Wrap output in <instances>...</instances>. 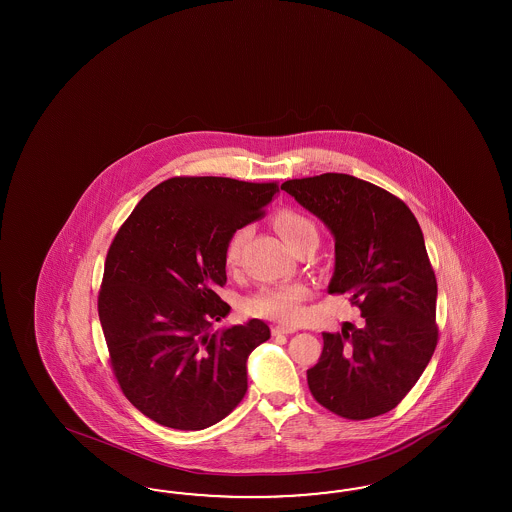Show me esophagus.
Wrapping results in <instances>:
<instances>
[{"label": "esophagus", "instance_id": "esophagus-1", "mask_svg": "<svg viewBox=\"0 0 512 512\" xmlns=\"http://www.w3.org/2000/svg\"><path fill=\"white\" fill-rule=\"evenodd\" d=\"M293 332H296L295 328H289V326H274L272 328V336H276V338H279V336H287V334H293Z\"/></svg>", "mask_w": 512, "mask_h": 512}]
</instances>
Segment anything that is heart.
Returning a JSON list of instances; mask_svg holds the SVG:
<instances>
[{"instance_id": "1", "label": "heart", "mask_w": 512, "mask_h": 512, "mask_svg": "<svg viewBox=\"0 0 512 512\" xmlns=\"http://www.w3.org/2000/svg\"><path fill=\"white\" fill-rule=\"evenodd\" d=\"M272 225L276 233L295 249L306 238H317V227L313 225L310 217L296 212L293 208H279L272 216ZM248 227H238L229 234L225 249H223V261L227 268H236L242 257V249L248 240ZM310 287L306 283H281L270 285L249 296L244 304V310L253 317H263L283 325H296L304 319L306 308L304 302L310 298Z\"/></svg>"}]
</instances>
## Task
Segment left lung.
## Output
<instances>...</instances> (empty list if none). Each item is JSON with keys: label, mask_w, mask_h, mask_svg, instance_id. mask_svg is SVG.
<instances>
[{"label": "left lung", "mask_w": 512, "mask_h": 512, "mask_svg": "<svg viewBox=\"0 0 512 512\" xmlns=\"http://www.w3.org/2000/svg\"><path fill=\"white\" fill-rule=\"evenodd\" d=\"M334 234L330 295H349L362 326L323 332V353L308 370L317 403L334 415H385L415 387L439 340L437 281L419 221L383 187L326 172L281 184Z\"/></svg>", "instance_id": "1"}]
</instances>
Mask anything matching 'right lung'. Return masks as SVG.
Wrapping results in <instances>:
<instances>
[{"instance_id":"1","label":"right lung","mask_w":512,"mask_h":512,"mask_svg":"<svg viewBox=\"0 0 512 512\" xmlns=\"http://www.w3.org/2000/svg\"><path fill=\"white\" fill-rule=\"evenodd\" d=\"M278 182L174 176L142 197L110 244L99 321L112 373L142 415L174 430L225 419L248 390L246 360L270 338L259 319L210 334L231 306L229 234L263 216Z\"/></svg>"}]
</instances>
